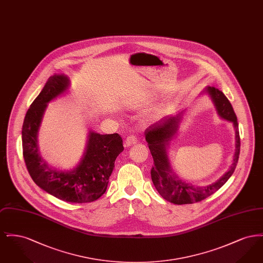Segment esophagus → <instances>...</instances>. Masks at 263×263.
I'll return each instance as SVG.
<instances>
[{
	"label": "esophagus",
	"mask_w": 263,
	"mask_h": 263,
	"mask_svg": "<svg viewBox=\"0 0 263 263\" xmlns=\"http://www.w3.org/2000/svg\"><path fill=\"white\" fill-rule=\"evenodd\" d=\"M137 142V138L135 137L134 135H130L125 139V147H130V146L136 144Z\"/></svg>",
	"instance_id": "1"
}]
</instances>
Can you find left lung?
<instances>
[{
	"instance_id": "8db88e82",
	"label": "left lung",
	"mask_w": 263,
	"mask_h": 263,
	"mask_svg": "<svg viewBox=\"0 0 263 263\" xmlns=\"http://www.w3.org/2000/svg\"><path fill=\"white\" fill-rule=\"evenodd\" d=\"M205 92H207L212 99L220 117L233 122L236 131V149L233 163L229 171L216 182L207 186H195L178 179V177L172 171L166 148L178 130L184 114L183 111L166 118L163 121L162 120L157 124L150 126L145 131L146 141L154 160V165L151 170L153 183L165 200L177 205L200 202L212 195L228 181L231 175L234 174L238 163L240 141L236 113L232 107V104L221 90L214 87H207Z\"/></svg>"
}]
</instances>
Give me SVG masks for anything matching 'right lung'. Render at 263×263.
I'll return each instance as SVG.
<instances>
[{
  "label": "right lung",
  "mask_w": 263,
  "mask_h": 263,
  "mask_svg": "<svg viewBox=\"0 0 263 263\" xmlns=\"http://www.w3.org/2000/svg\"><path fill=\"white\" fill-rule=\"evenodd\" d=\"M69 86L67 76H51L33 100L24 120L23 154L26 168L39 187L60 200L88 203L99 199L106 191L114 162L124 147L117 133L101 135L89 131L86 151L73 170H56L41 158L37 133L47 103L64 93Z\"/></svg>",
  "instance_id": "obj_1"
}]
</instances>
